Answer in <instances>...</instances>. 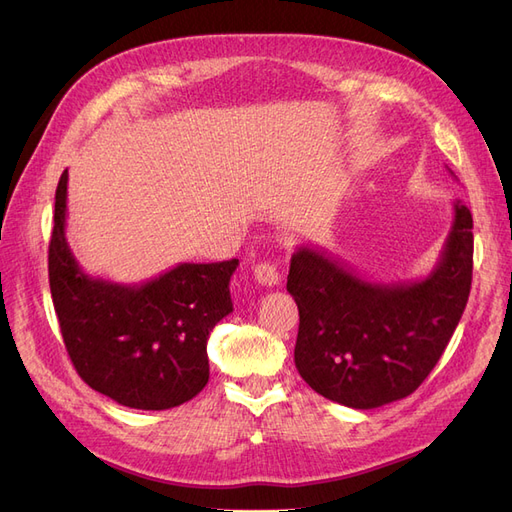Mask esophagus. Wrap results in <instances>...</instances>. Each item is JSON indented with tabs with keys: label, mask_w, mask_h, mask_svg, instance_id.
Returning a JSON list of instances; mask_svg holds the SVG:
<instances>
[{
	"label": "esophagus",
	"mask_w": 512,
	"mask_h": 512,
	"mask_svg": "<svg viewBox=\"0 0 512 512\" xmlns=\"http://www.w3.org/2000/svg\"><path fill=\"white\" fill-rule=\"evenodd\" d=\"M254 277L258 284L267 286V288H275L282 282V271L277 269L275 262H258V265L254 267Z\"/></svg>",
	"instance_id": "1"
}]
</instances>
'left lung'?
I'll use <instances>...</instances> for the list:
<instances>
[{
  "mask_svg": "<svg viewBox=\"0 0 512 512\" xmlns=\"http://www.w3.org/2000/svg\"><path fill=\"white\" fill-rule=\"evenodd\" d=\"M453 213L436 267L416 282H369L327 252L297 247L286 284L299 307L294 365L316 393L371 410L408 397L436 367L472 286V213L461 200Z\"/></svg>",
  "mask_w": 512,
  "mask_h": 512,
  "instance_id": "obj_1",
  "label": "left lung"
}]
</instances>
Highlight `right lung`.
I'll list each match as a JSON object with an SVG mask.
<instances>
[{"label":"right lung","instance_id":"add662e5","mask_svg":"<svg viewBox=\"0 0 512 512\" xmlns=\"http://www.w3.org/2000/svg\"><path fill=\"white\" fill-rule=\"evenodd\" d=\"M68 170L55 192L49 282L74 369L91 389L136 410L185 404L209 382L207 339L232 312L239 260L181 262L143 284L87 275L66 239Z\"/></svg>","mask_w":512,"mask_h":512}]
</instances>
